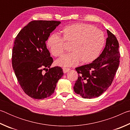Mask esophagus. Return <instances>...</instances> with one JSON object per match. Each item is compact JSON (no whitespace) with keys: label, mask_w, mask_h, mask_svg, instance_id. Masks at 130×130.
I'll use <instances>...</instances> for the list:
<instances>
[{"label":"esophagus","mask_w":130,"mask_h":130,"mask_svg":"<svg viewBox=\"0 0 130 130\" xmlns=\"http://www.w3.org/2000/svg\"><path fill=\"white\" fill-rule=\"evenodd\" d=\"M70 70L69 68H63V72L64 73H67L68 72H69Z\"/></svg>","instance_id":"esophagus-1"}]
</instances>
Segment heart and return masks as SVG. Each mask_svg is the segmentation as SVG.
I'll return each mask as SVG.
<instances>
[{
    "instance_id": "heart-1",
    "label": "heart",
    "mask_w": 130,
    "mask_h": 130,
    "mask_svg": "<svg viewBox=\"0 0 130 130\" xmlns=\"http://www.w3.org/2000/svg\"><path fill=\"white\" fill-rule=\"evenodd\" d=\"M62 38L52 34L47 40V47L54 57L61 56L64 52V41L71 43L72 52L56 61V64L62 67H74L81 60L83 63L93 62L99 56L104 47L105 38L102 30L85 23H74L61 31Z\"/></svg>"
}]
</instances>
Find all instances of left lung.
Masks as SVG:
<instances>
[{"label": "left lung", "instance_id": "left-lung-1", "mask_svg": "<svg viewBox=\"0 0 130 130\" xmlns=\"http://www.w3.org/2000/svg\"><path fill=\"white\" fill-rule=\"evenodd\" d=\"M108 37L104 50L95 60L76 68L78 77L74 91L83 98L100 96L112 83L119 65V42L116 37L107 30Z\"/></svg>", "mask_w": 130, "mask_h": 130}]
</instances>
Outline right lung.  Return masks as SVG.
<instances>
[{"mask_svg": "<svg viewBox=\"0 0 130 130\" xmlns=\"http://www.w3.org/2000/svg\"><path fill=\"white\" fill-rule=\"evenodd\" d=\"M60 23L55 21H31L15 38L12 54L13 69L23 91L35 99L51 96L63 74L60 67L50 68L53 60L46 44L50 33ZM48 67L49 70L43 72Z\"/></svg>", "mask_w": 130, "mask_h": 130, "instance_id": "obj_1", "label": "right lung"}]
</instances>
